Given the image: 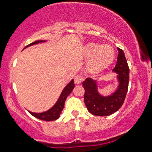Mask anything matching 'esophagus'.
Returning <instances> with one entry per match:
<instances>
[{
    "mask_svg": "<svg viewBox=\"0 0 152 152\" xmlns=\"http://www.w3.org/2000/svg\"><path fill=\"white\" fill-rule=\"evenodd\" d=\"M74 81L76 84H80L83 81V77L82 76H80V75H77V76H76L74 77Z\"/></svg>",
    "mask_w": 152,
    "mask_h": 152,
    "instance_id": "obj_1",
    "label": "esophagus"
}]
</instances>
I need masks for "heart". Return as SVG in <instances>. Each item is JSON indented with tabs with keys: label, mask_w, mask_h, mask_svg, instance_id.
I'll list each match as a JSON object with an SVG mask.
<instances>
[{
	"label": "heart",
	"mask_w": 152,
	"mask_h": 152,
	"mask_svg": "<svg viewBox=\"0 0 152 152\" xmlns=\"http://www.w3.org/2000/svg\"><path fill=\"white\" fill-rule=\"evenodd\" d=\"M84 56L89 58L88 69L91 73H97L103 71L113 64L115 52L108 44L100 45L97 42H89L84 47Z\"/></svg>",
	"instance_id": "obj_1"
}]
</instances>
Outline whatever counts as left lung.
<instances>
[{
  "label": "left lung",
  "instance_id": "8db88e82",
  "mask_svg": "<svg viewBox=\"0 0 152 152\" xmlns=\"http://www.w3.org/2000/svg\"><path fill=\"white\" fill-rule=\"evenodd\" d=\"M117 63L113 69L117 74L118 87L110 95L103 96L99 92L97 81L86 78L83 81L84 101L88 110L94 115L107 116L115 113L122 106L129 84V67L123 50L118 48Z\"/></svg>",
  "mask_w": 152,
  "mask_h": 152
}]
</instances>
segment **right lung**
Here are the masks:
<instances>
[{
	"instance_id": "add662e5",
	"label": "right lung",
	"mask_w": 152,
	"mask_h": 152,
	"mask_svg": "<svg viewBox=\"0 0 152 152\" xmlns=\"http://www.w3.org/2000/svg\"><path fill=\"white\" fill-rule=\"evenodd\" d=\"M46 42V40H37L35 41V42H32V43L29 44L28 46L25 47V49H26L27 47H29V46H34V45L39 43V42ZM74 80L72 79V80L65 86L64 88L63 89L62 92L61 93V95L59 96V98L58 99V100H57L56 103H55V105L52 106V108L48 110L47 111L42 112V113H33V112L31 111L28 112H29L34 117L37 118L38 119H40V120H42V121H51L57 120V119L60 117L61 113L62 110H63L64 106L65 100H66V97L69 95V94L71 93L72 91L74 88Z\"/></svg>"
}]
</instances>
